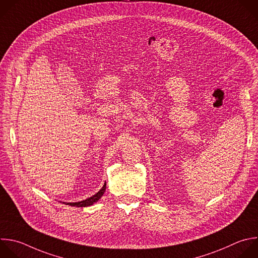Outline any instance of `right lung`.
<instances>
[{
	"label": "right lung",
	"instance_id": "obj_1",
	"mask_svg": "<svg viewBox=\"0 0 258 258\" xmlns=\"http://www.w3.org/2000/svg\"><path fill=\"white\" fill-rule=\"evenodd\" d=\"M105 189H106V182L104 183L103 187H102V188H101L97 194H95L94 196H92L91 198H89V199H87V200H84V201H82V202H78V203H63V204L69 205V206H72V207H78V208L89 207V206L93 205L94 203L98 202V201L101 199V197H102V196H103V194L105 192Z\"/></svg>",
	"mask_w": 258,
	"mask_h": 258
}]
</instances>
